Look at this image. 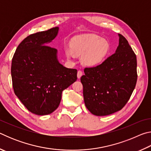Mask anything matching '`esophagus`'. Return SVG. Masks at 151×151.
<instances>
[{
    "mask_svg": "<svg viewBox=\"0 0 151 151\" xmlns=\"http://www.w3.org/2000/svg\"><path fill=\"white\" fill-rule=\"evenodd\" d=\"M83 73L81 70H78L77 72V77H78V78H80L82 76V75H83Z\"/></svg>",
    "mask_w": 151,
    "mask_h": 151,
    "instance_id": "obj_1",
    "label": "esophagus"
}]
</instances>
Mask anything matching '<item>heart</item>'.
<instances>
[{
	"instance_id": "1",
	"label": "heart",
	"mask_w": 151,
	"mask_h": 151,
	"mask_svg": "<svg viewBox=\"0 0 151 151\" xmlns=\"http://www.w3.org/2000/svg\"><path fill=\"white\" fill-rule=\"evenodd\" d=\"M70 48H66L65 54L68 59L74 57L73 52L82 56V63L87 66L100 64L110 50L109 43L95 35H83L73 38Z\"/></svg>"
}]
</instances>
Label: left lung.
I'll return each mask as SVG.
<instances>
[{
	"label": "left lung",
	"instance_id": "left-lung-1",
	"mask_svg": "<svg viewBox=\"0 0 151 151\" xmlns=\"http://www.w3.org/2000/svg\"><path fill=\"white\" fill-rule=\"evenodd\" d=\"M115 53L101 65L85 68L81 78L85 106L96 116L121 110L133 92L137 81V57L127 40L119 34Z\"/></svg>",
	"mask_w": 151,
	"mask_h": 151
}]
</instances>
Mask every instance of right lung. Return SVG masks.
Wrapping results in <instances>:
<instances>
[{
	"label": "right lung",
	"mask_w": 151,
	"mask_h": 151,
	"mask_svg": "<svg viewBox=\"0 0 151 151\" xmlns=\"http://www.w3.org/2000/svg\"><path fill=\"white\" fill-rule=\"evenodd\" d=\"M58 27L28 36L12 60L14 92L32 113L46 115L59 106L62 92L77 79V70L59 63L57 50L46 45L55 39Z\"/></svg>",
	"instance_id": "right-lung-1"
}]
</instances>
